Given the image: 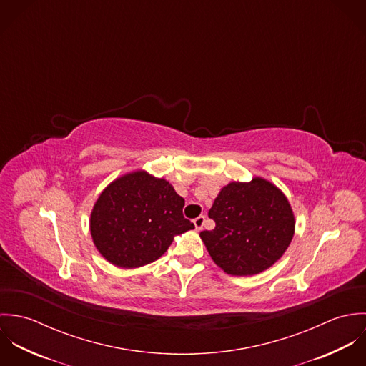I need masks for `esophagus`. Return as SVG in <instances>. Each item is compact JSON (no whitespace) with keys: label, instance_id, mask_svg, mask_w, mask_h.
Returning <instances> with one entry per match:
<instances>
[{"label":"esophagus","instance_id":"1","mask_svg":"<svg viewBox=\"0 0 366 366\" xmlns=\"http://www.w3.org/2000/svg\"><path fill=\"white\" fill-rule=\"evenodd\" d=\"M204 221H206V217H204V215H199L197 218L193 219V224H194V227H196V231H200V229L203 228Z\"/></svg>","mask_w":366,"mask_h":366}]
</instances>
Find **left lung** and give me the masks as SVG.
Listing matches in <instances>:
<instances>
[{"mask_svg":"<svg viewBox=\"0 0 366 366\" xmlns=\"http://www.w3.org/2000/svg\"><path fill=\"white\" fill-rule=\"evenodd\" d=\"M209 217L215 228L200 232L211 259L232 276H252L273 266L296 228L285 193L261 176L231 182L215 197Z\"/></svg>","mask_w":366,"mask_h":366,"instance_id":"obj_1","label":"left lung"}]
</instances>
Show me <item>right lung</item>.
Returning <instances> with one entry per match:
<instances>
[{"instance_id": "obj_1", "label": "right lung", "mask_w": 366, "mask_h": 366, "mask_svg": "<svg viewBox=\"0 0 366 366\" xmlns=\"http://www.w3.org/2000/svg\"><path fill=\"white\" fill-rule=\"evenodd\" d=\"M184 199L163 177L138 169L114 179L90 214L93 244L105 261L137 269L159 259L176 235L194 225L183 217Z\"/></svg>"}]
</instances>
